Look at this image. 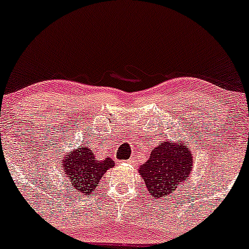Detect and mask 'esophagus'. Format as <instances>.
<instances>
[{
    "instance_id": "esophagus-1",
    "label": "esophagus",
    "mask_w": 249,
    "mask_h": 249,
    "mask_svg": "<svg viewBox=\"0 0 249 249\" xmlns=\"http://www.w3.org/2000/svg\"><path fill=\"white\" fill-rule=\"evenodd\" d=\"M127 162H129V164H134V159H128Z\"/></svg>"
}]
</instances>
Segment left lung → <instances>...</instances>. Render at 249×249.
Segmentation results:
<instances>
[{
    "instance_id": "obj_1",
    "label": "left lung",
    "mask_w": 249,
    "mask_h": 249,
    "mask_svg": "<svg viewBox=\"0 0 249 249\" xmlns=\"http://www.w3.org/2000/svg\"><path fill=\"white\" fill-rule=\"evenodd\" d=\"M192 172L191 149L178 141H161L151 152L148 160L139 168L151 197H171L178 188L188 183Z\"/></svg>"
}]
</instances>
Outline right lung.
Listing matches in <instances>:
<instances>
[{
    "label": "right lung",
    "mask_w": 249,
    "mask_h": 249,
    "mask_svg": "<svg viewBox=\"0 0 249 249\" xmlns=\"http://www.w3.org/2000/svg\"><path fill=\"white\" fill-rule=\"evenodd\" d=\"M59 164L68 179L69 189H73L81 196L90 197L97 190L102 176L114 166V160L111 158L96 159L89 146H81V148L69 152Z\"/></svg>",
    "instance_id": "add662e5"
}]
</instances>
